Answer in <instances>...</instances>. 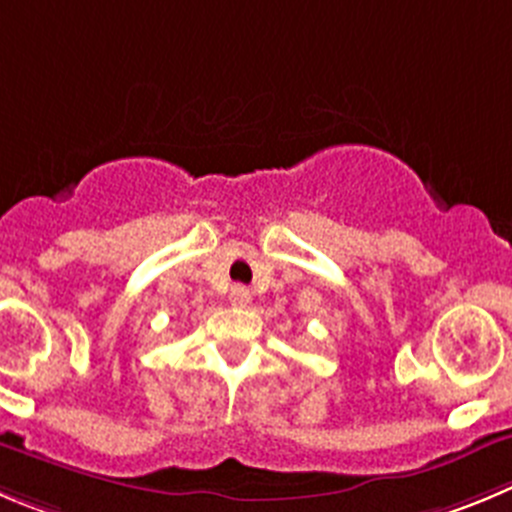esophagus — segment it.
Returning a JSON list of instances; mask_svg holds the SVG:
<instances>
[{
    "label": "esophagus",
    "instance_id": "1",
    "mask_svg": "<svg viewBox=\"0 0 512 512\" xmlns=\"http://www.w3.org/2000/svg\"><path fill=\"white\" fill-rule=\"evenodd\" d=\"M252 300V293L245 288V285H234L232 290H229V303L234 305V308H247Z\"/></svg>",
    "mask_w": 512,
    "mask_h": 512
}]
</instances>
